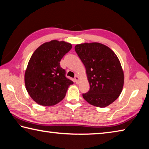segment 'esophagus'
Returning a JSON list of instances; mask_svg holds the SVG:
<instances>
[{
	"instance_id": "obj_1",
	"label": "esophagus",
	"mask_w": 149,
	"mask_h": 149,
	"mask_svg": "<svg viewBox=\"0 0 149 149\" xmlns=\"http://www.w3.org/2000/svg\"><path fill=\"white\" fill-rule=\"evenodd\" d=\"M74 80H75V82L77 83V84H78V83H79L80 82V77L79 75H76L74 77Z\"/></svg>"
}]
</instances>
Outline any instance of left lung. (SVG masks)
Segmentation results:
<instances>
[{"instance_id":"1","label":"left lung","mask_w":149,"mask_h":149,"mask_svg":"<svg viewBox=\"0 0 149 149\" xmlns=\"http://www.w3.org/2000/svg\"><path fill=\"white\" fill-rule=\"evenodd\" d=\"M84 64L90 90L83 98L90 105L106 107L119 97L123 89L124 71L115 53L99 42L82 43L74 47Z\"/></svg>"}]
</instances>
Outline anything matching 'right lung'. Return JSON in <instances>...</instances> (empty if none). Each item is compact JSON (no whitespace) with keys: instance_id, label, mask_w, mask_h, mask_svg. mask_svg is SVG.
I'll return each instance as SVG.
<instances>
[{"instance_id":"right-lung-1","label":"right lung","mask_w":149,"mask_h":149,"mask_svg":"<svg viewBox=\"0 0 149 149\" xmlns=\"http://www.w3.org/2000/svg\"><path fill=\"white\" fill-rule=\"evenodd\" d=\"M72 48V44L53 40L36 48L25 72V85L29 95L42 106H53L65 97L72 80L65 77L60 61Z\"/></svg>"}]
</instances>
